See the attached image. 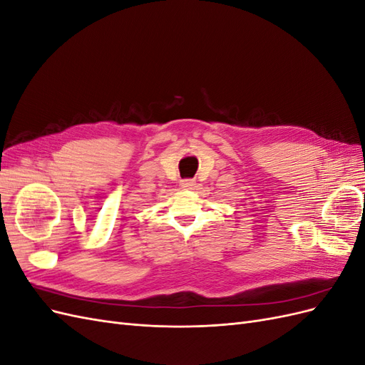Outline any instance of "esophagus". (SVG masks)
Instances as JSON below:
<instances>
[{"mask_svg": "<svg viewBox=\"0 0 365 365\" xmlns=\"http://www.w3.org/2000/svg\"><path fill=\"white\" fill-rule=\"evenodd\" d=\"M195 184H196V181H195V180H190V178H187V180H181V182H180L181 189H184V190H190V189H193Z\"/></svg>", "mask_w": 365, "mask_h": 365, "instance_id": "esophagus-1", "label": "esophagus"}]
</instances>
